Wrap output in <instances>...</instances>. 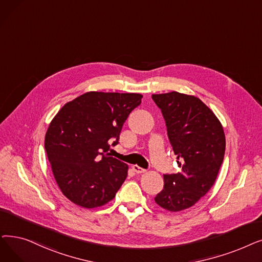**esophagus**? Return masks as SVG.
<instances>
[{
    "label": "esophagus",
    "mask_w": 262,
    "mask_h": 262,
    "mask_svg": "<svg viewBox=\"0 0 262 262\" xmlns=\"http://www.w3.org/2000/svg\"><path fill=\"white\" fill-rule=\"evenodd\" d=\"M133 170H134L136 173H143L145 171V169H143V168H141V167H139L137 165H134L133 166Z\"/></svg>",
    "instance_id": "1"
}]
</instances>
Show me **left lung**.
<instances>
[{"label": "left lung", "mask_w": 262, "mask_h": 262, "mask_svg": "<svg viewBox=\"0 0 262 262\" xmlns=\"http://www.w3.org/2000/svg\"><path fill=\"white\" fill-rule=\"evenodd\" d=\"M167 126L181 171L164 174V188L154 198L171 212L188 209L213 186L224 161L226 139L221 122L202 101L179 92L153 94Z\"/></svg>", "instance_id": "left-lung-1"}]
</instances>
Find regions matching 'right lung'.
I'll use <instances>...</instances> for the list:
<instances>
[{
	"instance_id": "obj_1",
	"label": "right lung",
	"mask_w": 262,
	"mask_h": 262,
	"mask_svg": "<svg viewBox=\"0 0 262 262\" xmlns=\"http://www.w3.org/2000/svg\"><path fill=\"white\" fill-rule=\"evenodd\" d=\"M141 98L88 92L65 104L51 121L45 149L63 195L77 206H104L124 183L128 167L108 151L110 143H119L123 124Z\"/></svg>"
}]
</instances>
